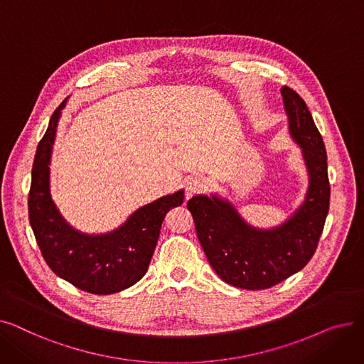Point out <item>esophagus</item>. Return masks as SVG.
Returning a JSON list of instances; mask_svg holds the SVG:
<instances>
[{
  "label": "esophagus",
  "instance_id": "1",
  "mask_svg": "<svg viewBox=\"0 0 364 364\" xmlns=\"http://www.w3.org/2000/svg\"><path fill=\"white\" fill-rule=\"evenodd\" d=\"M208 188V183L200 177H192L186 184V199H190L193 195L202 193Z\"/></svg>",
  "mask_w": 364,
  "mask_h": 364
}]
</instances>
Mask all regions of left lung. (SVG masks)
<instances>
[{"instance_id": "8db88e82", "label": "left lung", "mask_w": 364, "mask_h": 364, "mask_svg": "<svg viewBox=\"0 0 364 364\" xmlns=\"http://www.w3.org/2000/svg\"><path fill=\"white\" fill-rule=\"evenodd\" d=\"M289 134L302 149L309 188L296 211L273 228L247 224L237 209L217 195L187 202L205 255L215 273L240 289H269L302 270L317 250L329 211L328 156L311 113L289 87L282 90Z\"/></svg>"}]
</instances>
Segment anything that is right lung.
Returning <instances> with one entry per match:
<instances>
[{"label": "right lung", "mask_w": 364, "mask_h": 364, "mask_svg": "<svg viewBox=\"0 0 364 364\" xmlns=\"http://www.w3.org/2000/svg\"><path fill=\"white\" fill-rule=\"evenodd\" d=\"M66 100L51 114L36 147L28 199L29 221L46 262L57 276L81 291L110 295L129 288L146 274L162 221L171 208L183 203L184 190L139 208L113 232L87 235L75 230L50 193L53 144Z\"/></svg>", "instance_id": "1"}]
</instances>
